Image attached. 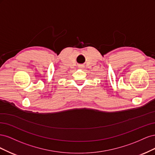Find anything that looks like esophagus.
<instances>
[{"label":"esophagus","mask_w":155,"mask_h":155,"mask_svg":"<svg viewBox=\"0 0 155 155\" xmlns=\"http://www.w3.org/2000/svg\"><path fill=\"white\" fill-rule=\"evenodd\" d=\"M83 67H84V66H83V65H82V64L79 65V68H83Z\"/></svg>","instance_id":"1"}]
</instances>
